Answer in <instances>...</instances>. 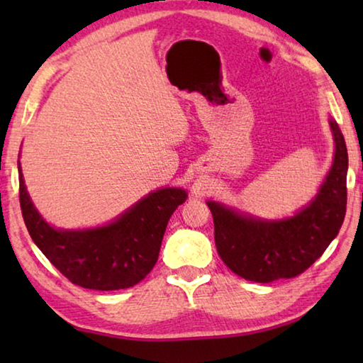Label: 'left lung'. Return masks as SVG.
<instances>
[{"label": "left lung", "mask_w": 363, "mask_h": 363, "mask_svg": "<svg viewBox=\"0 0 363 363\" xmlns=\"http://www.w3.org/2000/svg\"><path fill=\"white\" fill-rule=\"evenodd\" d=\"M336 152L333 167L309 206L285 220L247 218L214 201V242L233 274L257 284L293 279L323 255L340 232L347 205V149L336 121H330Z\"/></svg>", "instance_id": "obj_1"}]
</instances>
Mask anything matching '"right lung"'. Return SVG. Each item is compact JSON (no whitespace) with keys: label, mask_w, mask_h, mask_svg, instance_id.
I'll list each match as a JSON object with an SVG mask.
<instances>
[{"label":"right lung","mask_w":363,"mask_h":363,"mask_svg":"<svg viewBox=\"0 0 363 363\" xmlns=\"http://www.w3.org/2000/svg\"><path fill=\"white\" fill-rule=\"evenodd\" d=\"M186 199L182 189H160L106 227L56 230L35 210L19 167L21 210L30 237L65 279L89 290L139 284L155 266L171 214Z\"/></svg>","instance_id":"right-lung-1"}]
</instances>
